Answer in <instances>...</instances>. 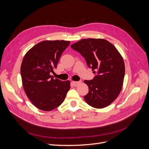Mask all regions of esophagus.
Returning <instances> with one entry per match:
<instances>
[{"mask_svg":"<svg viewBox=\"0 0 149 149\" xmlns=\"http://www.w3.org/2000/svg\"><path fill=\"white\" fill-rule=\"evenodd\" d=\"M81 83V81H73L72 82L74 86H78Z\"/></svg>","mask_w":149,"mask_h":149,"instance_id":"esophagus-1","label":"esophagus"}]
</instances>
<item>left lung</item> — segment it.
<instances>
[{
  "label": "left lung",
  "mask_w": 149,
  "mask_h": 149,
  "mask_svg": "<svg viewBox=\"0 0 149 149\" xmlns=\"http://www.w3.org/2000/svg\"><path fill=\"white\" fill-rule=\"evenodd\" d=\"M71 47L80 53L88 66L97 75L93 80H84L89 92L84 96L88 104L101 109L110 105L123 88L125 65L117 48L102 38L82 39Z\"/></svg>",
  "instance_id": "obj_1"
}]
</instances>
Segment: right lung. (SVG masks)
<instances>
[{
  "instance_id": "right-lung-1",
  "label": "right lung",
  "mask_w": 149,
  "mask_h": 149,
  "mask_svg": "<svg viewBox=\"0 0 149 149\" xmlns=\"http://www.w3.org/2000/svg\"><path fill=\"white\" fill-rule=\"evenodd\" d=\"M70 43L65 40H45L26 53L20 73L26 96L38 109L50 111L60 106L70 89L69 80L62 81L50 75L65 49Z\"/></svg>"
}]
</instances>
